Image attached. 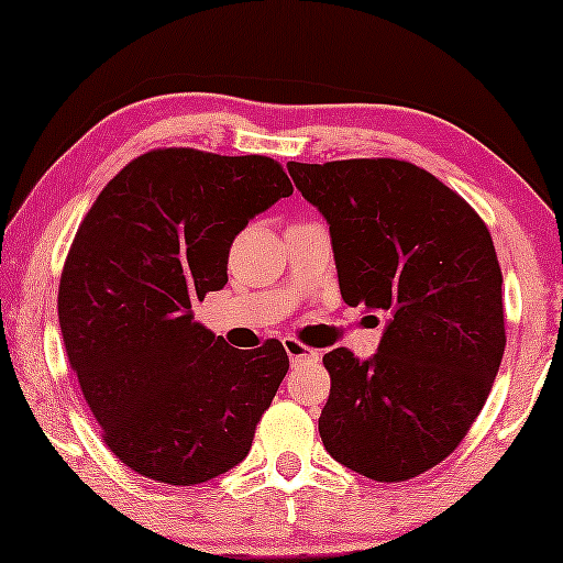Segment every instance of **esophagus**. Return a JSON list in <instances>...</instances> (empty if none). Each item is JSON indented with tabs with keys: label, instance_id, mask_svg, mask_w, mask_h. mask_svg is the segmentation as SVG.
I'll return each instance as SVG.
<instances>
[{
	"label": "esophagus",
	"instance_id": "34e87169",
	"mask_svg": "<svg viewBox=\"0 0 563 563\" xmlns=\"http://www.w3.org/2000/svg\"><path fill=\"white\" fill-rule=\"evenodd\" d=\"M284 351H287V356L291 364H302V361H318L320 353L307 349V345H302L297 341V338H284Z\"/></svg>",
	"mask_w": 563,
	"mask_h": 563
}]
</instances>
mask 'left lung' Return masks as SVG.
I'll return each instance as SVG.
<instances>
[{"label": "left lung", "instance_id": "8db88e82", "mask_svg": "<svg viewBox=\"0 0 563 563\" xmlns=\"http://www.w3.org/2000/svg\"><path fill=\"white\" fill-rule=\"evenodd\" d=\"M287 168L328 220L343 302L387 318L372 358L322 356V445L374 482L412 479L464 441L503 361V272L489 230L407 161Z\"/></svg>", "mask_w": 563, "mask_h": 563}]
</instances>
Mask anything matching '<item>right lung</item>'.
<instances>
[{"label":"right lung","instance_id":"1","mask_svg":"<svg viewBox=\"0 0 563 563\" xmlns=\"http://www.w3.org/2000/svg\"><path fill=\"white\" fill-rule=\"evenodd\" d=\"M289 195L274 158L166 148L130 161L84 218L60 333L104 443L141 476L191 487L249 456L287 351L233 349L191 302L225 287L235 235Z\"/></svg>","mask_w":563,"mask_h":563}]
</instances>
